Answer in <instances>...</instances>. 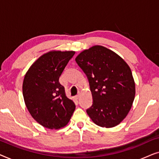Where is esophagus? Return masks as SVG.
I'll return each mask as SVG.
<instances>
[{
    "instance_id": "34e87169",
    "label": "esophagus",
    "mask_w": 159,
    "mask_h": 159,
    "mask_svg": "<svg viewBox=\"0 0 159 159\" xmlns=\"http://www.w3.org/2000/svg\"><path fill=\"white\" fill-rule=\"evenodd\" d=\"M80 93H78V94H77V95H76L75 98H77V99H79V98H80Z\"/></svg>"
}]
</instances>
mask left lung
I'll return each mask as SVG.
<instances>
[{
    "label": "left lung",
    "instance_id": "1",
    "mask_svg": "<svg viewBox=\"0 0 159 159\" xmlns=\"http://www.w3.org/2000/svg\"><path fill=\"white\" fill-rule=\"evenodd\" d=\"M75 61L88 77L92 93L93 105L86 110L89 116L102 127L119 125L129 113L135 95L129 66L101 45L82 51Z\"/></svg>",
    "mask_w": 159,
    "mask_h": 159
}]
</instances>
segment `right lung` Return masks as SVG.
Wrapping results in <instances>:
<instances>
[{
	"label": "right lung",
	"mask_w": 159,
	"mask_h": 159,
	"mask_svg": "<svg viewBox=\"0 0 159 159\" xmlns=\"http://www.w3.org/2000/svg\"><path fill=\"white\" fill-rule=\"evenodd\" d=\"M75 51H51L40 56L25 75L23 96L32 116L43 127L60 129L69 122L75 104L66 97L59 77Z\"/></svg>",
	"instance_id": "add662e5"
}]
</instances>
